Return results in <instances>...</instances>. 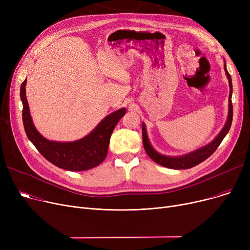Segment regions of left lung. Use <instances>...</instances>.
Returning a JSON list of instances; mask_svg holds the SVG:
<instances>
[{
  "mask_svg": "<svg viewBox=\"0 0 250 250\" xmlns=\"http://www.w3.org/2000/svg\"><path fill=\"white\" fill-rule=\"evenodd\" d=\"M225 73L227 75V78L229 80V87H230V95H229V112H228V120L225 125V126L223 127L221 130V133L218 135V137L212 142L209 143L208 145L196 150L194 152H191L189 154H187L185 156H180V157H168L159 154L158 152H156L148 140L147 137V132H146V127L145 125H143L142 126V135H143V144H144V148H145L146 153L150 158L155 161L157 164H160L164 167L170 168V169H188L191 167H194L195 165H198L208 159L209 156H211L219 147L221 142L223 139L225 138V136L228 134L229 129L231 127L232 124V117H233V105H232V80H231V76L227 71L226 64L224 65Z\"/></svg>",
  "mask_w": 250,
  "mask_h": 250,
  "instance_id": "obj_1",
  "label": "left lung"
}]
</instances>
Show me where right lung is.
<instances>
[{"mask_svg":"<svg viewBox=\"0 0 250 250\" xmlns=\"http://www.w3.org/2000/svg\"><path fill=\"white\" fill-rule=\"evenodd\" d=\"M25 86L26 80L20 88L25 133L44 158L59 168L70 171H84L98 166L107 155L110 136L118 121L125 114V108L118 109L107 115L93 132L81 140L70 143L51 142L39 134L32 123Z\"/></svg>","mask_w":250,"mask_h":250,"instance_id":"obj_1","label":"right lung"}]
</instances>
